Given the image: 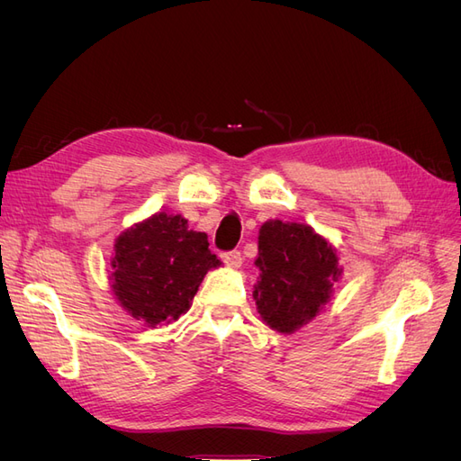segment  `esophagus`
<instances>
[{
  "label": "esophagus",
  "mask_w": 461,
  "mask_h": 461,
  "mask_svg": "<svg viewBox=\"0 0 461 461\" xmlns=\"http://www.w3.org/2000/svg\"><path fill=\"white\" fill-rule=\"evenodd\" d=\"M221 258H222V261H225V263L229 265V267H240V265H242V256H240L239 249H230V252H222Z\"/></svg>",
  "instance_id": "34e87169"
}]
</instances>
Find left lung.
Returning <instances> with one entry per match:
<instances>
[{
	"label": "left lung",
	"instance_id": "1",
	"mask_svg": "<svg viewBox=\"0 0 461 461\" xmlns=\"http://www.w3.org/2000/svg\"><path fill=\"white\" fill-rule=\"evenodd\" d=\"M254 290L258 312L278 332H294L329 302L339 281L332 246L308 225L267 221L259 229Z\"/></svg>",
	"mask_w": 461,
	"mask_h": 461
}]
</instances>
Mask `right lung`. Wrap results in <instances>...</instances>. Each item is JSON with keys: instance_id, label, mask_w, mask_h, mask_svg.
Returning <instances> with one entry per match:
<instances>
[{"instance_id": "add662e5", "label": "right lung", "mask_w": 461, "mask_h": 461, "mask_svg": "<svg viewBox=\"0 0 461 461\" xmlns=\"http://www.w3.org/2000/svg\"><path fill=\"white\" fill-rule=\"evenodd\" d=\"M219 265L205 232L188 230L180 215L156 213L119 236L111 281L124 310L158 327L190 310L205 273Z\"/></svg>"}]
</instances>
